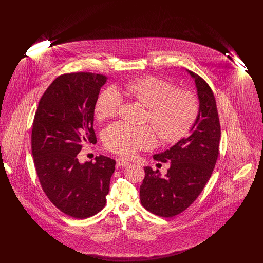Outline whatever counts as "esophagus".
Segmentation results:
<instances>
[{"instance_id": "1", "label": "esophagus", "mask_w": 263, "mask_h": 263, "mask_svg": "<svg viewBox=\"0 0 263 263\" xmlns=\"http://www.w3.org/2000/svg\"><path fill=\"white\" fill-rule=\"evenodd\" d=\"M116 163H117V165L118 166H127V165H129V162H127L125 160H123V159H117L116 160Z\"/></svg>"}]
</instances>
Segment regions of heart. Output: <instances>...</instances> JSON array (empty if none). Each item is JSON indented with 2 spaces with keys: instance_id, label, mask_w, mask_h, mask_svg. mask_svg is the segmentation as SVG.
Here are the masks:
<instances>
[{
  "instance_id": "b5f03b06",
  "label": "heart",
  "mask_w": 263,
  "mask_h": 263,
  "mask_svg": "<svg viewBox=\"0 0 263 263\" xmlns=\"http://www.w3.org/2000/svg\"><path fill=\"white\" fill-rule=\"evenodd\" d=\"M120 95L147 107L146 120L156 128L164 142H176L194 124L199 113L197 97L174 84L157 77L146 76L131 80L120 86L118 92L104 88L95 103V114L99 120L115 116L121 104ZM104 147L123 157H130L143 149H150L156 142V131L152 126H133L116 122L102 133Z\"/></svg>"
}]
</instances>
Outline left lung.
<instances>
[{"label": "left lung", "mask_w": 263, "mask_h": 263, "mask_svg": "<svg viewBox=\"0 0 263 263\" xmlns=\"http://www.w3.org/2000/svg\"><path fill=\"white\" fill-rule=\"evenodd\" d=\"M199 113L186 138L170 150L154 155V160L171 163L167 174L145 166V178L140 186V200L149 212L171 218L183 212L200 194L212 175L219 155L221 127L216 100L208 84L195 73Z\"/></svg>", "instance_id": "left-lung-1"}]
</instances>
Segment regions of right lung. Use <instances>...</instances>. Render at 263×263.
Wrapping results in <instances>:
<instances>
[{"label":"right lung","instance_id":"add662e5","mask_svg":"<svg viewBox=\"0 0 263 263\" xmlns=\"http://www.w3.org/2000/svg\"><path fill=\"white\" fill-rule=\"evenodd\" d=\"M105 76L71 73L56 78L39 100L31 152L41 187L63 213L86 219L106 203L115 161L104 156L79 163L85 143H97L95 103Z\"/></svg>","mask_w":263,"mask_h":263}]
</instances>
